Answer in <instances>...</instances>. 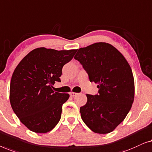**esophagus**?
<instances>
[{
	"mask_svg": "<svg viewBox=\"0 0 152 152\" xmlns=\"http://www.w3.org/2000/svg\"><path fill=\"white\" fill-rule=\"evenodd\" d=\"M77 94H78L76 93V92H70V93H69V95L71 96H72V97L76 96Z\"/></svg>",
	"mask_w": 152,
	"mask_h": 152,
	"instance_id": "obj_1",
	"label": "esophagus"
}]
</instances>
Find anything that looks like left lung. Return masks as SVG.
<instances>
[{
    "mask_svg": "<svg viewBox=\"0 0 152 152\" xmlns=\"http://www.w3.org/2000/svg\"><path fill=\"white\" fill-rule=\"evenodd\" d=\"M74 58L98 88V94H87V103L80 108L81 118L95 133H110L124 121L134 102L131 67L123 55L107 42L80 48Z\"/></svg>",
    "mask_w": 152,
    "mask_h": 152,
    "instance_id": "1",
    "label": "left lung"
}]
</instances>
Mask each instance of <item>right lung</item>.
I'll use <instances>...</instances> for the list:
<instances>
[{
    "label": "right lung",
    "instance_id": "1",
    "mask_svg": "<svg viewBox=\"0 0 152 152\" xmlns=\"http://www.w3.org/2000/svg\"><path fill=\"white\" fill-rule=\"evenodd\" d=\"M76 51L36 48L14 69L10 83V104L21 123L31 132H50L61 119L62 106L69 95L56 92L52 87L56 81L61 82L63 67Z\"/></svg>",
    "mask_w": 152,
    "mask_h": 152
}]
</instances>
